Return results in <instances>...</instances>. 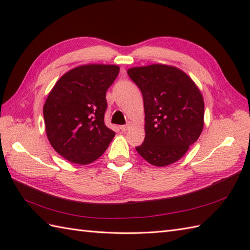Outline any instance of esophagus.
Masks as SVG:
<instances>
[{
  "label": "esophagus",
  "mask_w": 250,
  "mask_h": 250,
  "mask_svg": "<svg viewBox=\"0 0 250 250\" xmlns=\"http://www.w3.org/2000/svg\"><path fill=\"white\" fill-rule=\"evenodd\" d=\"M130 128H131V122H128V124L124 125H120L121 131H126V130H129Z\"/></svg>",
  "instance_id": "1"
}]
</instances>
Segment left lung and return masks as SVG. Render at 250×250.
<instances>
[{
    "instance_id": "8db88e82",
    "label": "left lung",
    "mask_w": 250,
    "mask_h": 250,
    "mask_svg": "<svg viewBox=\"0 0 250 250\" xmlns=\"http://www.w3.org/2000/svg\"><path fill=\"white\" fill-rule=\"evenodd\" d=\"M128 75L144 101L145 140L136 151L159 167L178 161L203 130L204 100L200 89L172 65L131 67Z\"/></svg>"
}]
</instances>
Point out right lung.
Here are the masks:
<instances>
[{
    "instance_id": "obj_1",
    "label": "right lung",
    "mask_w": 250,
    "mask_h": 250,
    "mask_svg": "<svg viewBox=\"0 0 250 250\" xmlns=\"http://www.w3.org/2000/svg\"><path fill=\"white\" fill-rule=\"evenodd\" d=\"M114 64H84L60 77L44 104L50 145L66 160L91 163L107 149L115 132L104 124L105 94L119 74Z\"/></svg>"
}]
</instances>
